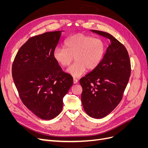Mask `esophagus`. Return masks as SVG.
<instances>
[{
    "label": "esophagus",
    "mask_w": 148,
    "mask_h": 148,
    "mask_svg": "<svg viewBox=\"0 0 148 148\" xmlns=\"http://www.w3.org/2000/svg\"><path fill=\"white\" fill-rule=\"evenodd\" d=\"M73 83L74 84H77L78 83V79L75 78H73Z\"/></svg>",
    "instance_id": "34e87169"
}]
</instances>
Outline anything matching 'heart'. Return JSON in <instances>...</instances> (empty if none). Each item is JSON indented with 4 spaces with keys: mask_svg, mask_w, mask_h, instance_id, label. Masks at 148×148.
I'll use <instances>...</instances> for the list:
<instances>
[{
    "mask_svg": "<svg viewBox=\"0 0 148 148\" xmlns=\"http://www.w3.org/2000/svg\"><path fill=\"white\" fill-rule=\"evenodd\" d=\"M65 48L56 47L53 56L55 60L62 66H69L66 71L74 78L83 75L86 69H95L100 65L106 52V44L99 37L82 33L71 36L65 41Z\"/></svg>",
    "mask_w": 148,
    "mask_h": 148,
    "instance_id": "obj_1",
    "label": "heart"
}]
</instances>
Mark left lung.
I'll use <instances>...</instances> for the list:
<instances>
[{
  "label": "left lung",
  "mask_w": 148,
  "mask_h": 148,
  "mask_svg": "<svg viewBox=\"0 0 148 148\" xmlns=\"http://www.w3.org/2000/svg\"><path fill=\"white\" fill-rule=\"evenodd\" d=\"M110 42L100 65L79 80L83 88L82 102L86 113L95 119L109 115L120 101L131 74L127 49L113 36L92 30Z\"/></svg>",
  "instance_id": "left-lung-1"
}]
</instances>
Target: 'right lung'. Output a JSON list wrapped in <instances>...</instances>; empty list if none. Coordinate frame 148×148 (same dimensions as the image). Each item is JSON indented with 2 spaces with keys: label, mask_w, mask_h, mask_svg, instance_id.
Returning a JSON list of instances; mask_svg holds the SVG:
<instances>
[{
  "label": "right lung",
  "mask_w": 148,
  "mask_h": 148,
  "mask_svg": "<svg viewBox=\"0 0 148 148\" xmlns=\"http://www.w3.org/2000/svg\"><path fill=\"white\" fill-rule=\"evenodd\" d=\"M60 31L30 38L18 51L12 68V77L24 105L43 120H51L63 108V98L73 83L53 56Z\"/></svg>",
  "instance_id": "obj_1"
}]
</instances>
